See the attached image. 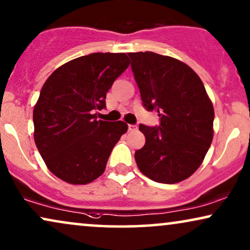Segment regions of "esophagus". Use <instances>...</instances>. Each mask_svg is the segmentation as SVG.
Listing matches in <instances>:
<instances>
[{"label": "esophagus", "instance_id": "1", "mask_svg": "<svg viewBox=\"0 0 250 250\" xmlns=\"http://www.w3.org/2000/svg\"><path fill=\"white\" fill-rule=\"evenodd\" d=\"M128 129H129V131H135V130H137V125H129Z\"/></svg>", "mask_w": 250, "mask_h": 250}]
</instances>
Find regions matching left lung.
<instances>
[{
	"label": "left lung",
	"mask_w": 250,
	"mask_h": 250,
	"mask_svg": "<svg viewBox=\"0 0 250 250\" xmlns=\"http://www.w3.org/2000/svg\"><path fill=\"white\" fill-rule=\"evenodd\" d=\"M146 110H157L160 125H140L144 146L135 152L148 179L176 183L203 162L213 138L214 112L201 78L179 60L153 52L128 53Z\"/></svg>",
	"instance_id": "1"
}]
</instances>
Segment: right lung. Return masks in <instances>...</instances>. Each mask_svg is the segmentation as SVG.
<instances>
[{
    "label": "right lung",
    "instance_id": "right-lung-1",
    "mask_svg": "<svg viewBox=\"0 0 250 250\" xmlns=\"http://www.w3.org/2000/svg\"><path fill=\"white\" fill-rule=\"evenodd\" d=\"M129 67L125 53H92L56 69L33 109L34 142L53 174L86 185L106 168L113 147L128 130L123 121L97 120L106 93Z\"/></svg>",
    "mask_w": 250,
    "mask_h": 250
}]
</instances>
